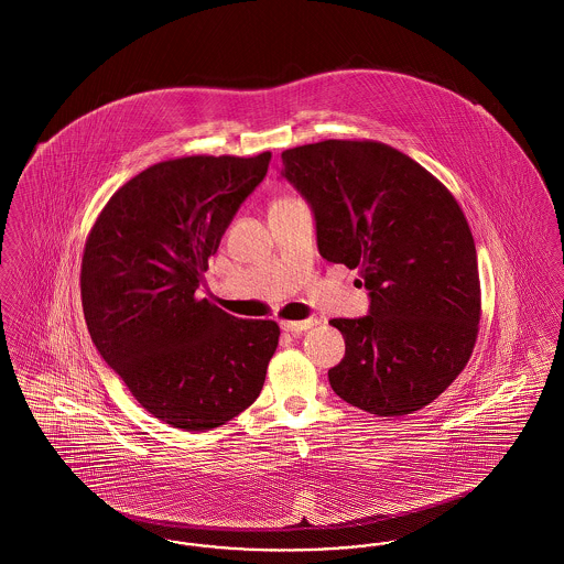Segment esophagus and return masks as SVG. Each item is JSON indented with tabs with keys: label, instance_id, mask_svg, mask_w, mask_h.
I'll use <instances>...</instances> for the list:
<instances>
[{
	"label": "esophagus",
	"instance_id": "34e87169",
	"mask_svg": "<svg viewBox=\"0 0 564 564\" xmlns=\"http://www.w3.org/2000/svg\"><path fill=\"white\" fill-rule=\"evenodd\" d=\"M317 323H319L317 317H308V319H304V322H283L281 323V329L288 332V334H302V332L315 327Z\"/></svg>",
	"mask_w": 564,
	"mask_h": 564
}]
</instances>
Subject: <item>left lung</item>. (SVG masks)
Segmentation results:
<instances>
[{
    "mask_svg": "<svg viewBox=\"0 0 564 564\" xmlns=\"http://www.w3.org/2000/svg\"><path fill=\"white\" fill-rule=\"evenodd\" d=\"M281 159L319 253L359 269L370 295L368 315L329 322L347 347L327 372L334 393L378 416L421 410L460 375L480 323L478 256L455 196L376 141L327 139Z\"/></svg>",
    "mask_w": 564,
    "mask_h": 564,
    "instance_id": "1",
    "label": "left lung"
}]
</instances>
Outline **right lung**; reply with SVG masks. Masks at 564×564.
I'll return each mask as SVG.
<instances>
[{"mask_svg":"<svg viewBox=\"0 0 564 564\" xmlns=\"http://www.w3.org/2000/svg\"><path fill=\"white\" fill-rule=\"evenodd\" d=\"M270 159L159 162L109 198L88 235L80 285L90 338L134 400L166 425L214 430L264 387L279 325L237 319L196 290Z\"/></svg>","mask_w":564,"mask_h":564,"instance_id":"add662e5","label":"right lung"}]
</instances>
